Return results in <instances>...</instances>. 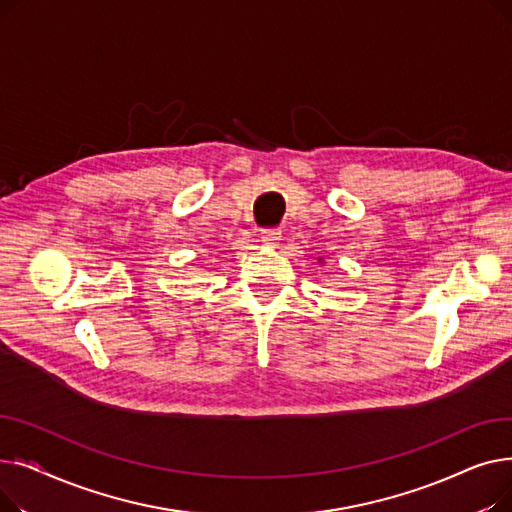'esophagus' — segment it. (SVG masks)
Here are the masks:
<instances>
[{"mask_svg": "<svg viewBox=\"0 0 512 512\" xmlns=\"http://www.w3.org/2000/svg\"><path fill=\"white\" fill-rule=\"evenodd\" d=\"M282 238V230L280 228H263L261 230V240L265 245H276V242Z\"/></svg>", "mask_w": 512, "mask_h": 512, "instance_id": "esophagus-1", "label": "esophagus"}]
</instances>
